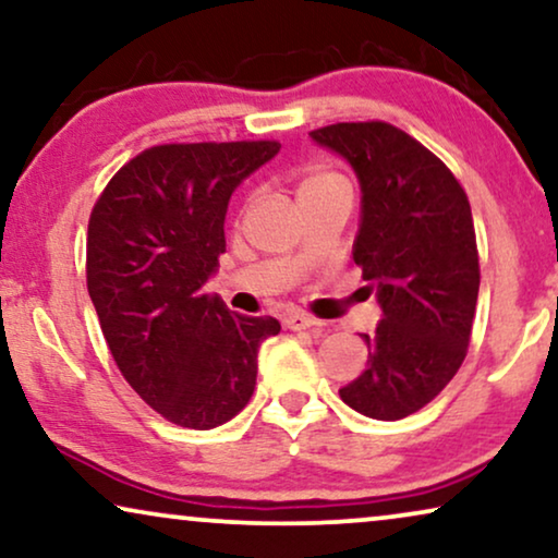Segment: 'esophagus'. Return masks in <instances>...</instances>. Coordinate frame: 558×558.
I'll return each instance as SVG.
<instances>
[{"label":"esophagus","instance_id":"1","mask_svg":"<svg viewBox=\"0 0 558 558\" xmlns=\"http://www.w3.org/2000/svg\"><path fill=\"white\" fill-rule=\"evenodd\" d=\"M323 323L312 315H304V312H292V315L284 317L287 330H312V327H319Z\"/></svg>","mask_w":558,"mask_h":558}]
</instances>
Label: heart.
I'll use <instances>...</instances> for the list:
<instances>
[{"label": "heart", "mask_w": 558, "mask_h": 558, "mask_svg": "<svg viewBox=\"0 0 558 558\" xmlns=\"http://www.w3.org/2000/svg\"><path fill=\"white\" fill-rule=\"evenodd\" d=\"M338 178V174H332V172H325V170H312V172H307L302 178V182H300V193H304V190H312V187H317V185H325V182H330V180H335Z\"/></svg>", "instance_id": "heart-1"}]
</instances>
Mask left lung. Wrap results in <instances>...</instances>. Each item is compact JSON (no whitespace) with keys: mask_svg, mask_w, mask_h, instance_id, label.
<instances>
[{"mask_svg":"<svg viewBox=\"0 0 558 558\" xmlns=\"http://www.w3.org/2000/svg\"><path fill=\"white\" fill-rule=\"evenodd\" d=\"M310 136L361 180L353 258L384 310L376 332L363 335L368 365L340 399L396 422L437 399L468 355L480 292L470 201L437 155L386 121H342Z\"/></svg>","mask_w":558,"mask_h":558,"instance_id":"1","label":"left lung"}]
</instances>
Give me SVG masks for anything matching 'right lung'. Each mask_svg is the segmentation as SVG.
<instances>
[{"instance_id": "obj_1", "label": "right lung", "mask_w": 558, "mask_h": 558, "mask_svg": "<svg viewBox=\"0 0 558 558\" xmlns=\"http://www.w3.org/2000/svg\"><path fill=\"white\" fill-rule=\"evenodd\" d=\"M281 144H157L121 167L90 210L86 284L121 376L167 422L216 429L246 407L274 317L205 292L243 178Z\"/></svg>"}]
</instances>
